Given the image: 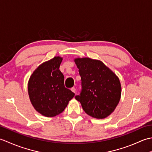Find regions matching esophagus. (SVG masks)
Listing matches in <instances>:
<instances>
[{
  "label": "esophagus",
  "mask_w": 152,
  "mask_h": 152,
  "mask_svg": "<svg viewBox=\"0 0 152 152\" xmlns=\"http://www.w3.org/2000/svg\"><path fill=\"white\" fill-rule=\"evenodd\" d=\"M71 91H72L73 93H76V88H71Z\"/></svg>",
  "instance_id": "esophagus-1"
}]
</instances>
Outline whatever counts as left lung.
Masks as SVG:
<instances>
[{
	"instance_id": "8db88e82",
	"label": "left lung",
	"mask_w": 152,
	"mask_h": 152,
	"mask_svg": "<svg viewBox=\"0 0 152 152\" xmlns=\"http://www.w3.org/2000/svg\"><path fill=\"white\" fill-rule=\"evenodd\" d=\"M82 80V91L75 96L87 114L104 119L114 111L121 98L118 77L101 61L89 57L74 59Z\"/></svg>"
}]
</instances>
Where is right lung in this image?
<instances>
[{
	"instance_id": "add662e5",
	"label": "right lung",
	"mask_w": 152,
	"mask_h": 152,
	"mask_svg": "<svg viewBox=\"0 0 152 152\" xmlns=\"http://www.w3.org/2000/svg\"><path fill=\"white\" fill-rule=\"evenodd\" d=\"M63 58L59 56L38 66L28 82V93L36 110L46 117L59 115L74 96L64 85V76L59 70Z\"/></svg>"
}]
</instances>
